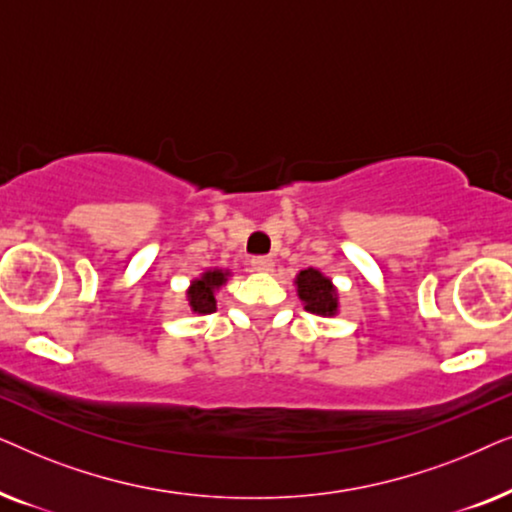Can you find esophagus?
I'll return each mask as SVG.
<instances>
[{"label":"esophagus","mask_w":512,"mask_h":512,"mask_svg":"<svg viewBox=\"0 0 512 512\" xmlns=\"http://www.w3.org/2000/svg\"><path fill=\"white\" fill-rule=\"evenodd\" d=\"M251 265H254V270L258 272H270L275 268V261H272V256H254L251 258Z\"/></svg>","instance_id":"34e87169"}]
</instances>
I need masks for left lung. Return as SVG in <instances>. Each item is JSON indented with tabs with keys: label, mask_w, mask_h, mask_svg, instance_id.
<instances>
[{
	"label": "left lung",
	"mask_w": 512,
	"mask_h": 512,
	"mask_svg": "<svg viewBox=\"0 0 512 512\" xmlns=\"http://www.w3.org/2000/svg\"><path fill=\"white\" fill-rule=\"evenodd\" d=\"M296 286H298V296L305 303V310L312 314H335L338 310V298H335V289L331 284V279L321 275L319 270L307 268L300 270V275L296 277Z\"/></svg>",
	"instance_id": "obj_1"
}]
</instances>
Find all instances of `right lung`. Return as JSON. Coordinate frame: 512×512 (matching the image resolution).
Masks as SVG:
<instances>
[{
    "label": "right lung",
    "instance_id": "1",
    "mask_svg": "<svg viewBox=\"0 0 512 512\" xmlns=\"http://www.w3.org/2000/svg\"><path fill=\"white\" fill-rule=\"evenodd\" d=\"M228 272L223 270H209L200 279H195L188 289V305L193 307V312L198 314H209L216 310V298L214 291L219 289L221 284H226Z\"/></svg>",
    "mask_w": 512,
    "mask_h": 512
}]
</instances>
